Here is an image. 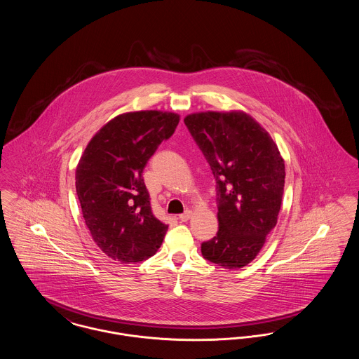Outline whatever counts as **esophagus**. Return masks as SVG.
<instances>
[{
	"mask_svg": "<svg viewBox=\"0 0 359 359\" xmlns=\"http://www.w3.org/2000/svg\"><path fill=\"white\" fill-rule=\"evenodd\" d=\"M191 215H192V212H191L189 210H187L186 212H183V214H180V215H179V219H180L182 222H186V221H188V219L191 218Z\"/></svg>",
	"mask_w": 359,
	"mask_h": 359,
	"instance_id": "obj_1",
	"label": "esophagus"
}]
</instances>
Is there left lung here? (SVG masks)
Listing matches in <instances>:
<instances>
[{
	"mask_svg": "<svg viewBox=\"0 0 359 359\" xmlns=\"http://www.w3.org/2000/svg\"><path fill=\"white\" fill-rule=\"evenodd\" d=\"M218 184L217 236L202 255L224 269L252 262L277 223L285 164L271 135L241 110L201 111L184 118Z\"/></svg>",
	"mask_w": 359,
	"mask_h": 359,
	"instance_id": "obj_1",
	"label": "left lung"
}]
</instances>
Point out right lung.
I'll return each instance as SVG.
<instances>
[{
	"mask_svg": "<svg viewBox=\"0 0 359 359\" xmlns=\"http://www.w3.org/2000/svg\"><path fill=\"white\" fill-rule=\"evenodd\" d=\"M179 121V114L160 110L120 114L90 140L76 165L86 226L103 253L121 264L156 255L168 230L152 214L142 171Z\"/></svg>",
	"mask_w": 359,
	"mask_h": 359,
	"instance_id": "right-lung-1",
	"label": "right lung"
}]
</instances>
